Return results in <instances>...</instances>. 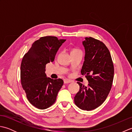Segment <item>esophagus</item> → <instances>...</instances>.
Masks as SVG:
<instances>
[{"instance_id": "1", "label": "esophagus", "mask_w": 132, "mask_h": 132, "mask_svg": "<svg viewBox=\"0 0 132 132\" xmlns=\"http://www.w3.org/2000/svg\"><path fill=\"white\" fill-rule=\"evenodd\" d=\"M71 81L69 80V79H64V84H68V83H71Z\"/></svg>"}]
</instances>
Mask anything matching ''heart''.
Here are the masks:
<instances>
[{"label": "heart", "mask_w": 132, "mask_h": 132, "mask_svg": "<svg viewBox=\"0 0 132 132\" xmlns=\"http://www.w3.org/2000/svg\"><path fill=\"white\" fill-rule=\"evenodd\" d=\"M74 51H78V50H77V49H74V50H72L71 52H74Z\"/></svg>", "instance_id": "obj_1"}]
</instances>
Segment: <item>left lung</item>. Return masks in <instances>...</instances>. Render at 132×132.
Masks as SVG:
<instances>
[{
	"instance_id": "obj_1",
	"label": "left lung",
	"mask_w": 132,
	"mask_h": 132,
	"mask_svg": "<svg viewBox=\"0 0 132 132\" xmlns=\"http://www.w3.org/2000/svg\"><path fill=\"white\" fill-rule=\"evenodd\" d=\"M83 45L85 57L81 74L89 84L85 86L77 82L80 88L74 103L81 109L91 111L102 105L107 97L112 86L114 67L110 52L103 42L86 37Z\"/></svg>"
}]
</instances>
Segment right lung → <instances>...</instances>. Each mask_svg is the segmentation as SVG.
<instances>
[{
  "label": "right lung",
  "mask_w": 132,
  "mask_h": 132,
  "mask_svg": "<svg viewBox=\"0 0 132 132\" xmlns=\"http://www.w3.org/2000/svg\"><path fill=\"white\" fill-rule=\"evenodd\" d=\"M66 40L55 36H45L35 41L25 54L20 66L22 87L29 102L35 107L45 109L56 100L63 85L61 79L46 77V64L54 60L56 53Z\"/></svg>",
  "instance_id": "right-lung-1"
}]
</instances>
